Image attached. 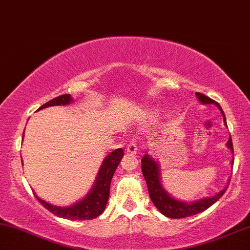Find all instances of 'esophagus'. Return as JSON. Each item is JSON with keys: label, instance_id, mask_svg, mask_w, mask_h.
<instances>
[{"label": "esophagus", "instance_id": "esophagus-1", "mask_svg": "<svg viewBox=\"0 0 250 250\" xmlns=\"http://www.w3.org/2000/svg\"><path fill=\"white\" fill-rule=\"evenodd\" d=\"M126 152L128 154H137L138 152V146H137V140L131 139L130 143L127 144V147H126Z\"/></svg>", "mask_w": 250, "mask_h": 250}]
</instances>
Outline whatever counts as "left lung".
<instances>
[{
    "mask_svg": "<svg viewBox=\"0 0 250 250\" xmlns=\"http://www.w3.org/2000/svg\"><path fill=\"white\" fill-rule=\"evenodd\" d=\"M196 96L198 98V101L203 104H214L218 106V109L221 111L224 117L225 125H226V117L221 106L219 105L218 102L212 100V98L205 96L204 94H200V92H196ZM227 147L230 149V152L233 150V144H232V138L229 137V141H227ZM233 165V161H232ZM141 170H143L144 177L146 180L147 188H148V193L150 199H152L153 204L155 205V208L161 212L162 214H165L166 217L172 218V219H181V218H187L191 217V215H195L200 212L205 211L206 208H208L220 198L221 196L226 192L227 187L218 192L217 195L213 197H206L200 200L193 203H187L182 202V200L175 199L174 197H171L167 191L165 190L162 183H161V174H160V167L159 163L155 160L150 158L148 154L144 156L141 159Z\"/></svg>",
    "mask_w": 250,
    "mask_h": 250,
    "instance_id": "left-lung-1",
    "label": "left lung"
}]
</instances>
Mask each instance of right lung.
Wrapping results in <instances>:
<instances>
[{
	"label": "right lung",
	"mask_w": 250,
	"mask_h": 250,
	"mask_svg": "<svg viewBox=\"0 0 250 250\" xmlns=\"http://www.w3.org/2000/svg\"><path fill=\"white\" fill-rule=\"evenodd\" d=\"M72 96L69 94L61 95V96H58L53 98V100H51L50 102H47L44 105L40 106L38 110L53 105H67V104L72 103ZM123 156H124V150L122 148L111 152L104 159V161L102 162L96 181H95L94 186H92L90 191L88 192V195L72 206L60 208V206L52 205L50 203L40 199L35 193L36 198L38 199V202L45 208H47L48 211L55 215H58V217L64 218V219L90 220L94 219V218H97L98 215H101L103 213V211L105 210L107 199H109L110 195L111 180H112L113 174H115L116 169L118 167Z\"/></svg>",
	"instance_id": "1"
}]
</instances>
